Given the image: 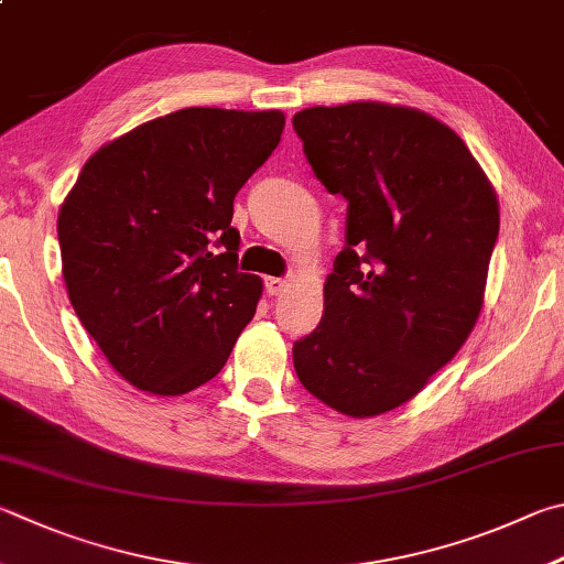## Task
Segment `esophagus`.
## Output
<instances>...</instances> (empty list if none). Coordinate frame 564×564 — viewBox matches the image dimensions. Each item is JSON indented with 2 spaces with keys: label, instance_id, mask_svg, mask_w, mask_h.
I'll return each instance as SVG.
<instances>
[{
  "label": "esophagus",
  "instance_id": "obj_1",
  "mask_svg": "<svg viewBox=\"0 0 564 564\" xmlns=\"http://www.w3.org/2000/svg\"><path fill=\"white\" fill-rule=\"evenodd\" d=\"M285 291H289V281L285 279H273V275L271 279H265V293L269 295H281Z\"/></svg>",
  "mask_w": 564,
  "mask_h": 564
}]
</instances>
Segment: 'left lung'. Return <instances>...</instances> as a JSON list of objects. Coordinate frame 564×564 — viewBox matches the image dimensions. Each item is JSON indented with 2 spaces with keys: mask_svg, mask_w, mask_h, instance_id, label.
Masks as SVG:
<instances>
[{
  "mask_svg": "<svg viewBox=\"0 0 564 564\" xmlns=\"http://www.w3.org/2000/svg\"><path fill=\"white\" fill-rule=\"evenodd\" d=\"M315 177L347 199V247L325 315L293 345L301 384L352 419L402 406L448 365L484 311L500 209L466 142L384 100L293 116Z\"/></svg>",
  "mask_w": 564,
  "mask_h": 564,
  "instance_id": "obj_1",
  "label": "left lung"
}]
</instances>
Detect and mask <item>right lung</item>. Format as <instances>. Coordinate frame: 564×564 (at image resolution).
Segmentation results:
<instances>
[{
  "label": "right lung",
  "mask_w": 564,
  "mask_h": 564,
  "mask_svg": "<svg viewBox=\"0 0 564 564\" xmlns=\"http://www.w3.org/2000/svg\"><path fill=\"white\" fill-rule=\"evenodd\" d=\"M283 126L281 110H175L96 150L61 204L68 301L142 392L209 382L251 323L263 281L237 269L234 197Z\"/></svg>",
  "instance_id": "right-lung-1"
}]
</instances>
